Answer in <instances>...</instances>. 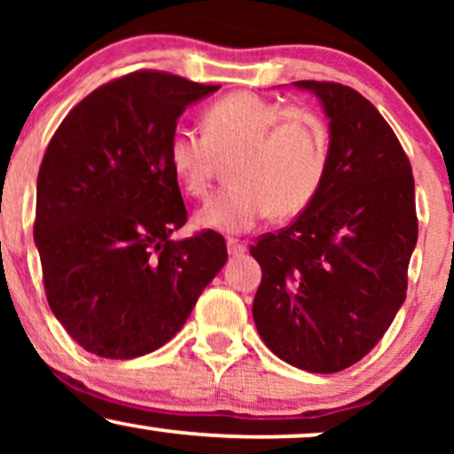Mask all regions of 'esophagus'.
Masks as SVG:
<instances>
[{
  "mask_svg": "<svg viewBox=\"0 0 454 454\" xmlns=\"http://www.w3.org/2000/svg\"><path fill=\"white\" fill-rule=\"evenodd\" d=\"M228 254H231L232 258H237V256H243L245 252H247V245L245 243H239V241H234V239H228Z\"/></svg>",
  "mask_w": 454,
  "mask_h": 454,
  "instance_id": "34e87169",
  "label": "esophagus"
}]
</instances>
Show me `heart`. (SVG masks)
Here are the masks:
<instances>
[{
  "label": "heart",
  "instance_id": "1",
  "mask_svg": "<svg viewBox=\"0 0 454 454\" xmlns=\"http://www.w3.org/2000/svg\"><path fill=\"white\" fill-rule=\"evenodd\" d=\"M202 134L175 129L170 170L185 194L209 190L217 160L226 179L196 223L220 234H243L264 217L290 220L314 202L328 166V132L317 114L284 106L252 91H234L205 108Z\"/></svg>",
  "mask_w": 454,
  "mask_h": 454
}]
</instances>
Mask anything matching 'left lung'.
Instances as JSON below:
<instances>
[{
	"mask_svg": "<svg viewBox=\"0 0 454 454\" xmlns=\"http://www.w3.org/2000/svg\"><path fill=\"white\" fill-rule=\"evenodd\" d=\"M293 85L322 104L328 166L314 202L249 247L262 267L252 314L281 361L335 373L372 352L403 305L419 239L414 176L395 132L361 93L340 82Z\"/></svg>",
	"mask_w": 454,
	"mask_h": 454,
	"instance_id": "left-lung-1",
	"label": "left lung"
}]
</instances>
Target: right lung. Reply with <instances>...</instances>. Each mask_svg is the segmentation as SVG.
<instances>
[{
    "label": "right lung",
    "mask_w": 454,
    "mask_h": 454,
    "mask_svg": "<svg viewBox=\"0 0 454 454\" xmlns=\"http://www.w3.org/2000/svg\"><path fill=\"white\" fill-rule=\"evenodd\" d=\"M217 90L132 72L78 102L46 147L34 241L51 309L87 352L158 350L226 264L222 234L170 237L187 211L166 155L176 119Z\"/></svg>",
    "instance_id": "add662e5"
}]
</instances>
